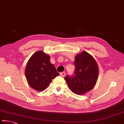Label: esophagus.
<instances>
[{"mask_svg": "<svg viewBox=\"0 0 124 124\" xmlns=\"http://www.w3.org/2000/svg\"><path fill=\"white\" fill-rule=\"evenodd\" d=\"M60 75L62 77H64L65 76V75H66V73H65V72H62V73H60Z\"/></svg>", "mask_w": 124, "mask_h": 124, "instance_id": "34e87169", "label": "esophagus"}]
</instances>
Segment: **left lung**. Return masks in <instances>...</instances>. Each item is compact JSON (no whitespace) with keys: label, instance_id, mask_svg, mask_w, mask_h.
<instances>
[{"label":"left lung","instance_id":"1","mask_svg":"<svg viewBox=\"0 0 124 124\" xmlns=\"http://www.w3.org/2000/svg\"><path fill=\"white\" fill-rule=\"evenodd\" d=\"M75 71L72 76L65 77L69 88L76 94H85L96 84L98 75L97 64L94 58L85 51L76 55Z\"/></svg>","mask_w":124,"mask_h":124}]
</instances>
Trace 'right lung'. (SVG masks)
I'll use <instances>...</instances> for the list:
<instances>
[{
	"instance_id": "right-lung-1",
	"label": "right lung",
	"mask_w": 124,
	"mask_h": 124,
	"mask_svg": "<svg viewBox=\"0 0 124 124\" xmlns=\"http://www.w3.org/2000/svg\"><path fill=\"white\" fill-rule=\"evenodd\" d=\"M50 56L44 52H36L28 61L25 75L28 84L38 91L45 89L52 79L58 76L55 66L50 62Z\"/></svg>"
}]
</instances>
